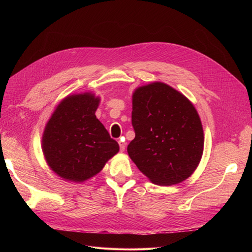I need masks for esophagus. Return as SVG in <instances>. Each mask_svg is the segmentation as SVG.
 <instances>
[{
    "instance_id": "esophagus-1",
    "label": "esophagus",
    "mask_w": 252,
    "mask_h": 252,
    "mask_svg": "<svg viewBox=\"0 0 252 252\" xmlns=\"http://www.w3.org/2000/svg\"><path fill=\"white\" fill-rule=\"evenodd\" d=\"M119 145H120V150H121V151H124V150H125V147H126V143H125L124 141L120 140V141H119Z\"/></svg>"
}]
</instances>
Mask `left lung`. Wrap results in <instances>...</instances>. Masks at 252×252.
<instances>
[{"instance_id": "8db88e82", "label": "left lung", "mask_w": 252, "mask_h": 252, "mask_svg": "<svg viewBox=\"0 0 252 252\" xmlns=\"http://www.w3.org/2000/svg\"><path fill=\"white\" fill-rule=\"evenodd\" d=\"M131 123L135 138L128 155L152 183L169 186L192 174L203 155L204 133L186 96L164 83L142 86L132 95Z\"/></svg>"}]
</instances>
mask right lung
<instances>
[{
    "mask_svg": "<svg viewBox=\"0 0 252 252\" xmlns=\"http://www.w3.org/2000/svg\"><path fill=\"white\" fill-rule=\"evenodd\" d=\"M98 103L100 98L91 94L67 96L45 127L42 140L45 158L64 180L86 181L118 154V142L110 138L94 114Z\"/></svg>",
    "mask_w": 252,
    "mask_h": 252,
    "instance_id": "right-lung-1",
    "label": "right lung"
}]
</instances>
